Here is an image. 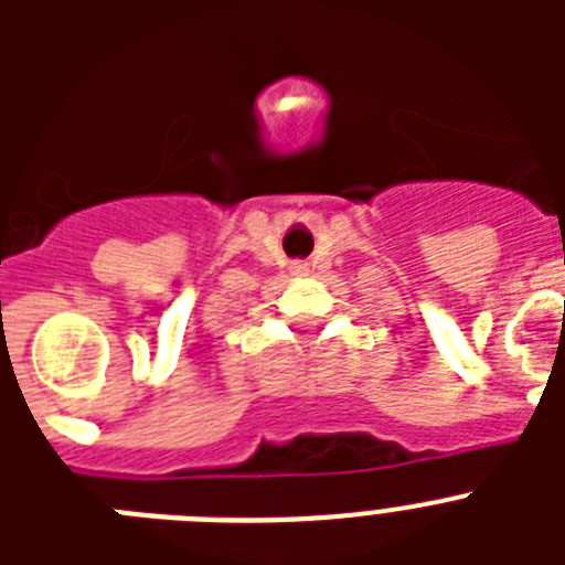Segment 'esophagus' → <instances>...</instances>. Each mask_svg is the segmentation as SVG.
I'll list each match as a JSON object with an SVG mask.
<instances>
[{
	"label": "esophagus",
	"mask_w": 565,
	"mask_h": 565,
	"mask_svg": "<svg viewBox=\"0 0 565 565\" xmlns=\"http://www.w3.org/2000/svg\"><path fill=\"white\" fill-rule=\"evenodd\" d=\"M291 274H294V277H306L308 266H306V263H291Z\"/></svg>",
	"instance_id": "1"
}]
</instances>
